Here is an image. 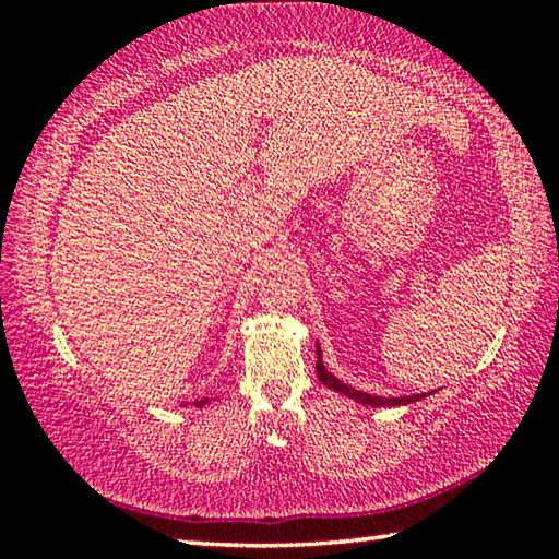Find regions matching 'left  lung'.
Segmentation results:
<instances>
[{"label":"left lung","mask_w":559,"mask_h":559,"mask_svg":"<svg viewBox=\"0 0 559 559\" xmlns=\"http://www.w3.org/2000/svg\"><path fill=\"white\" fill-rule=\"evenodd\" d=\"M316 372H318V377H320V382L328 384L330 390H335V392H340V394L353 396V400H357L359 404H367V406H394V404H409V402L421 400V394H414V396H394V400H384V396H372V394H367V392L353 390V386L345 384V382H340L337 377H333V374H330V372L325 370L323 362H320V347H318Z\"/></svg>","instance_id":"obj_1"}]
</instances>
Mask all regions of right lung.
<instances>
[{
  "label": "right lung",
  "mask_w": 559,
  "mask_h": 559,
  "mask_svg": "<svg viewBox=\"0 0 559 559\" xmlns=\"http://www.w3.org/2000/svg\"><path fill=\"white\" fill-rule=\"evenodd\" d=\"M197 406H202V404H206V400H200V402H194Z\"/></svg>",
  "instance_id": "add662e5"
}]
</instances>
